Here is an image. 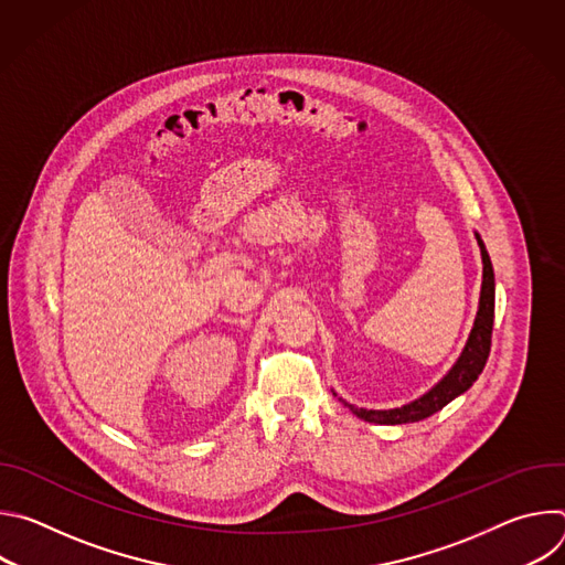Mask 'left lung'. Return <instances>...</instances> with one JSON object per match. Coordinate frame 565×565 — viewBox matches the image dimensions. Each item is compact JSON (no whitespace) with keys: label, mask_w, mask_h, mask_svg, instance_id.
<instances>
[{"label":"left lung","mask_w":565,"mask_h":565,"mask_svg":"<svg viewBox=\"0 0 565 565\" xmlns=\"http://www.w3.org/2000/svg\"><path fill=\"white\" fill-rule=\"evenodd\" d=\"M478 246H480V255H482V288H480V306L476 312V321L471 335L467 340V347L462 351V355L458 358V362L454 364V369L429 391L425 393L420 399L412 402V405H405L399 409H388V412H373V409H358L353 405H349L347 399H342V405L349 407L358 418L375 423V425H405V423H418L425 420L429 416H434L436 412H440L445 405L454 397H458L460 393H465L486 369V362L490 358V349H492V327H494V270H492V262L490 255L482 246L480 236Z\"/></svg>","instance_id":"obj_1"}]
</instances>
